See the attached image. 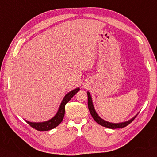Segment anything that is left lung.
<instances>
[{
    "instance_id": "1",
    "label": "left lung",
    "mask_w": 157,
    "mask_h": 157,
    "mask_svg": "<svg viewBox=\"0 0 157 157\" xmlns=\"http://www.w3.org/2000/svg\"><path fill=\"white\" fill-rule=\"evenodd\" d=\"M87 105H88V108H89L90 114H91V115H92V118L94 119V120H95V121L98 124H99L100 125L102 126L106 127V128H111V129L124 128V127H126L127 125H128L130 123L132 122L133 121V120L136 118V116L138 114H137L135 116H134L132 118H131L130 120H128V121L123 122L112 123V122L105 121V120H103L102 118H101L97 114V112L94 106L92 98V96H91V95H90V93L89 92H87Z\"/></svg>"
}]
</instances>
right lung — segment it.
<instances>
[{
  "label": "right lung",
  "instance_id": "right-lung-1",
  "mask_svg": "<svg viewBox=\"0 0 157 157\" xmlns=\"http://www.w3.org/2000/svg\"><path fill=\"white\" fill-rule=\"evenodd\" d=\"M79 90V87H77V88H75L74 90L71 91V92H68L66 95L65 96L59 105V108L58 109L56 114L52 118L47 120V121L41 122H32L28 121V120H25V121H26L31 127H33V128L39 131H47L56 128V126L59 124L63 119L65 114V104L71 99V98L74 96Z\"/></svg>",
  "mask_w": 157,
  "mask_h": 157
}]
</instances>
